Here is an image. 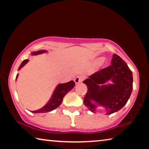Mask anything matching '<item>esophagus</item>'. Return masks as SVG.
I'll list each match as a JSON object with an SVG mask.
<instances>
[{"instance_id": "34e87169", "label": "esophagus", "mask_w": 149, "mask_h": 149, "mask_svg": "<svg viewBox=\"0 0 149 149\" xmlns=\"http://www.w3.org/2000/svg\"><path fill=\"white\" fill-rule=\"evenodd\" d=\"M83 81V78L80 76H77L74 79V81L75 83V84H78L81 83Z\"/></svg>"}]
</instances>
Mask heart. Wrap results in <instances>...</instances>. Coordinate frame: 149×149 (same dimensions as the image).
<instances>
[{"mask_svg":"<svg viewBox=\"0 0 149 149\" xmlns=\"http://www.w3.org/2000/svg\"><path fill=\"white\" fill-rule=\"evenodd\" d=\"M103 60H104V59H103L102 58H99V59L97 60V62H102Z\"/></svg>","mask_w":149,"mask_h":149,"instance_id":"b5f03b06","label":"heart"}]
</instances>
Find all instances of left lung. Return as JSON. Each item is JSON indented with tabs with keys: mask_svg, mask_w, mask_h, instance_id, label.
<instances>
[{
	"mask_svg": "<svg viewBox=\"0 0 149 149\" xmlns=\"http://www.w3.org/2000/svg\"><path fill=\"white\" fill-rule=\"evenodd\" d=\"M87 92L84 104L93 113L104 108L110 115L124 107L133 89V74L126 62L117 54L113 55L112 65L90 75L83 81Z\"/></svg>",
	"mask_w": 149,
	"mask_h": 149,
	"instance_id": "1",
	"label": "left lung"
}]
</instances>
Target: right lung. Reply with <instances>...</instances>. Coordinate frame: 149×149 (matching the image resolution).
<instances>
[{
	"mask_svg": "<svg viewBox=\"0 0 149 149\" xmlns=\"http://www.w3.org/2000/svg\"><path fill=\"white\" fill-rule=\"evenodd\" d=\"M46 50H37V51H33L31 52V56H36L38 54H45L47 52ZM29 62V60H24L22 64H20L18 71L21 70L25 65H26L27 62ZM19 74H17L16 81L18 77ZM75 86V82L74 81L72 80L68 83H64V84H59L57 85L56 89H54L53 94H52L51 98L49 100L46 104H45L43 107L40 108V109L31 111L33 113H45L48 112H50L54 109H56L61 104L62 102L63 98L64 96L68 93L70 91H71L74 87Z\"/></svg>",
	"mask_w": 149,
	"mask_h": 149,
	"instance_id": "obj_1",
	"label": "right lung"
}]
</instances>
